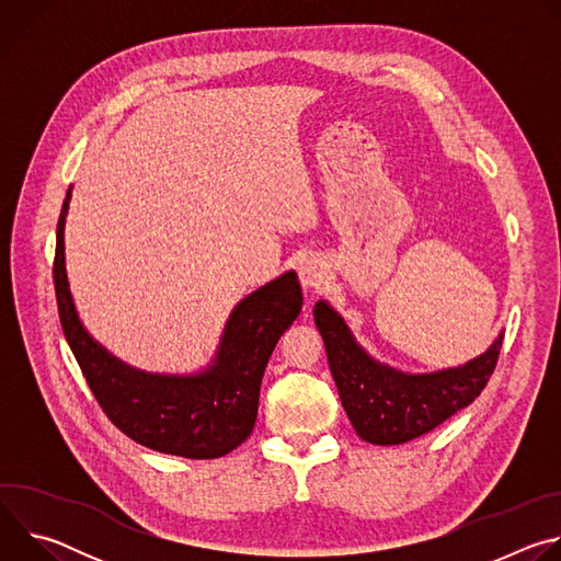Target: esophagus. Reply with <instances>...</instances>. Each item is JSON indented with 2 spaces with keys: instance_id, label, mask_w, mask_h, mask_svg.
Wrapping results in <instances>:
<instances>
[{
  "instance_id": "1",
  "label": "esophagus",
  "mask_w": 561,
  "mask_h": 561,
  "mask_svg": "<svg viewBox=\"0 0 561 561\" xmlns=\"http://www.w3.org/2000/svg\"><path fill=\"white\" fill-rule=\"evenodd\" d=\"M297 273H299V282L306 290H312V288H319L324 284L327 275H329V266L322 257L317 255H306L299 266H297Z\"/></svg>"
}]
</instances>
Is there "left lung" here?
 I'll return each instance as SVG.
<instances>
[{
	"label": "left lung",
	"instance_id": "1",
	"mask_svg": "<svg viewBox=\"0 0 561 561\" xmlns=\"http://www.w3.org/2000/svg\"><path fill=\"white\" fill-rule=\"evenodd\" d=\"M324 340L342 407L355 433L377 446L407 444L466 409L495 370L504 331L466 364L431 373H407L373 357L353 335L346 319L327 301L312 308Z\"/></svg>",
	"mask_w": 561,
	"mask_h": 561
}]
</instances>
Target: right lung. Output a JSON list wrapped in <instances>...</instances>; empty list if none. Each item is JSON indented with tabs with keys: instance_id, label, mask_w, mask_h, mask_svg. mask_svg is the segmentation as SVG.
Listing matches in <instances>:
<instances>
[{
	"instance_id": "add662e5",
	"label": "right lung",
	"mask_w": 561,
	"mask_h": 561,
	"mask_svg": "<svg viewBox=\"0 0 561 561\" xmlns=\"http://www.w3.org/2000/svg\"><path fill=\"white\" fill-rule=\"evenodd\" d=\"M66 193L55 247V297L64 337L108 420L157 453L215 459L253 433L266 364L282 333L301 310L295 271L239 299L224 324L210 362L193 373L135 368L100 344L77 312L66 271Z\"/></svg>"
}]
</instances>
